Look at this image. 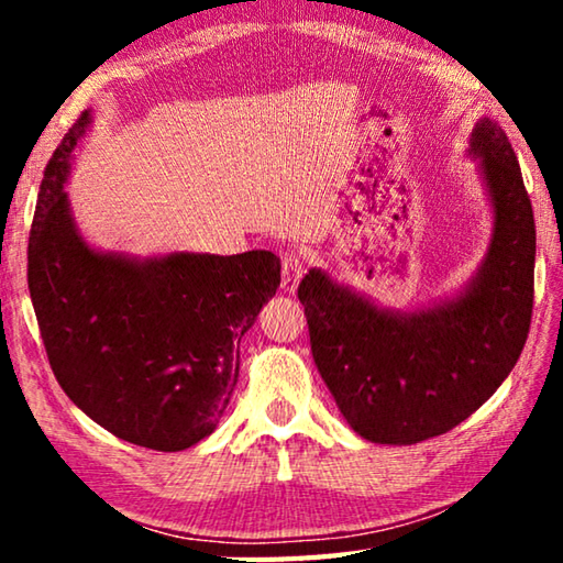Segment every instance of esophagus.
Instances as JSON below:
<instances>
[{
  "label": "esophagus",
  "instance_id": "obj_1",
  "mask_svg": "<svg viewBox=\"0 0 563 563\" xmlns=\"http://www.w3.org/2000/svg\"><path fill=\"white\" fill-rule=\"evenodd\" d=\"M302 271H305V265H302V261L298 258V255L285 253L283 255V280H280V288L285 292H295V288H298V283L302 278Z\"/></svg>",
  "mask_w": 563,
  "mask_h": 563
}]
</instances>
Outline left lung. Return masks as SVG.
<instances>
[{
	"mask_svg": "<svg viewBox=\"0 0 563 563\" xmlns=\"http://www.w3.org/2000/svg\"><path fill=\"white\" fill-rule=\"evenodd\" d=\"M492 208L476 273L427 308H383L312 268L298 298L312 360L347 424L377 444H417L464 422L509 377L531 325L537 225L517 154L497 121L470 136Z\"/></svg>",
	"mask_w": 563,
	"mask_h": 563,
	"instance_id": "1",
	"label": "left lung"
}]
</instances>
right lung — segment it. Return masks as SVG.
<instances>
[{
    "mask_svg": "<svg viewBox=\"0 0 563 563\" xmlns=\"http://www.w3.org/2000/svg\"><path fill=\"white\" fill-rule=\"evenodd\" d=\"M91 111L44 170L30 233V295L56 383L119 440L180 452L211 434L231 402L241 340L280 285L271 251L241 255L101 251L69 196Z\"/></svg>",
    "mask_w": 563,
    "mask_h": 563,
    "instance_id": "1",
    "label": "right lung"
}]
</instances>
